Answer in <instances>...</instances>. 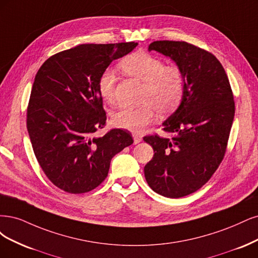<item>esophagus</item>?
Masks as SVG:
<instances>
[{"label": "esophagus", "mask_w": 258, "mask_h": 258, "mask_svg": "<svg viewBox=\"0 0 258 258\" xmlns=\"http://www.w3.org/2000/svg\"><path fill=\"white\" fill-rule=\"evenodd\" d=\"M133 138H134V144H135V145L139 144L140 141L143 140V138H141V136H140L139 134H136V133H134V134H133Z\"/></svg>", "instance_id": "obj_1"}]
</instances>
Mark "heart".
Returning a JSON list of instances; mask_svg holds the SVG:
<instances>
[{"instance_id": "obj_1", "label": "heart", "mask_w": 258, "mask_h": 258, "mask_svg": "<svg viewBox=\"0 0 258 258\" xmlns=\"http://www.w3.org/2000/svg\"><path fill=\"white\" fill-rule=\"evenodd\" d=\"M120 70L128 76L144 82L139 102L135 108H121L113 114L115 126L138 133L151 123L155 110L161 115L173 111L181 103L185 92V77L176 64L165 65L164 61L151 53L134 52L120 62ZM117 76L104 70L97 80V89L106 102L114 101Z\"/></svg>"}]
</instances>
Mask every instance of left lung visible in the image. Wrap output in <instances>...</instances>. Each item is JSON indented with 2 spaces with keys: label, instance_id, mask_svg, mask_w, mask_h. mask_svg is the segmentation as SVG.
I'll return each mask as SVG.
<instances>
[{
  "label": "left lung",
  "instance_id": "1",
  "mask_svg": "<svg viewBox=\"0 0 258 258\" xmlns=\"http://www.w3.org/2000/svg\"><path fill=\"white\" fill-rule=\"evenodd\" d=\"M149 50L170 56L185 77L181 105L163 123L162 130L172 137H144L154 150L145 166L149 186L162 196L180 198L205 185L225 156L234 94L221 62L205 49L183 40H156Z\"/></svg>",
  "mask_w": 258,
  "mask_h": 258
}]
</instances>
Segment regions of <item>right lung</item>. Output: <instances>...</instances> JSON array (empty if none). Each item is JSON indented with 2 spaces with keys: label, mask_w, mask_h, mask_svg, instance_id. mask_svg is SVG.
I'll return each mask as SVG.
<instances>
[{
  "label": "right lung",
  "mask_w": 258,
  "mask_h": 258,
  "mask_svg": "<svg viewBox=\"0 0 258 258\" xmlns=\"http://www.w3.org/2000/svg\"><path fill=\"white\" fill-rule=\"evenodd\" d=\"M138 44H84L51 55L38 70L27 108L33 151L46 177L66 193L84 194L107 178L112 157L133 140L121 128L95 136L107 115L97 80Z\"/></svg>",
  "instance_id": "right-lung-1"
}]
</instances>
